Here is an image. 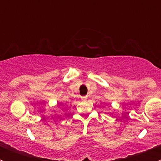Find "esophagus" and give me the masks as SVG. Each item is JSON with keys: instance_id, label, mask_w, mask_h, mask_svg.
<instances>
[{"instance_id": "esophagus-1", "label": "esophagus", "mask_w": 161, "mask_h": 161, "mask_svg": "<svg viewBox=\"0 0 161 161\" xmlns=\"http://www.w3.org/2000/svg\"><path fill=\"white\" fill-rule=\"evenodd\" d=\"M88 99V97L87 96H85V97H81V100L82 101H86Z\"/></svg>"}]
</instances>
